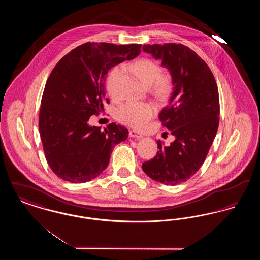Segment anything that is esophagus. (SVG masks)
<instances>
[{
  "mask_svg": "<svg viewBox=\"0 0 260 260\" xmlns=\"http://www.w3.org/2000/svg\"><path fill=\"white\" fill-rule=\"evenodd\" d=\"M128 136H129V137H132V138H136V139H139V138H141V137H142V136H141L140 134H138V133L136 132V131H129Z\"/></svg>",
  "mask_w": 260,
  "mask_h": 260,
  "instance_id": "34e87169",
  "label": "esophagus"
}]
</instances>
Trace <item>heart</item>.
Returning <instances> with one entry per match:
<instances>
[{"mask_svg":"<svg viewBox=\"0 0 260 260\" xmlns=\"http://www.w3.org/2000/svg\"><path fill=\"white\" fill-rule=\"evenodd\" d=\"M124 68H128L143 86H152V92L158 98H165L172 88V77L169 74H161V66L157 62L143 58L136 60L129 66H124ZM121 76V68L115 67L107 77L106 87L111 96L116 95ZM156 111V107L152 103L127 101L117 109L116 118L124 124L140 128L155 116Z\"/></svg>","mask_w":260,"mask_h":260,"instance_id":"1","label":"heart"}]
</instances>
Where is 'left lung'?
<instances>
[{
  "instance_id": "8db88e82",
  "label": "left lung",
  "mask_w": 260,
  "mask_h": 260,
  "mask_svg": "<svg viewBox=\"0 0 260 260\" xmlns=\"http://www.w3.org/2000/svg\"><path fill=\"white\" fill-rule=\"evenodd\" d=\"M172 76L173 91L159 118L174 140L158 141L156 156L142 164L150 178L166 185L185 182L204 164L219 124V96L209 66L181 44L144 45Z\"/></svg>"
}]
</instances>
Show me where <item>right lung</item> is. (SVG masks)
<instances>
[{
	"label": "right lung",
	"mask_w": 260,
	"mask_h": 260,
	"mask_svg": "<svg viewBox=\"0 0 260 260\" xmlns=\"http://www.w3.org/2000/svg\"><path fill=\"white\" fill-rule=\"evenodd\" d=\"M141 45L86 43L64 55L46 83L39 131L51 171L65 181L83 183L107 168L112 149L126 140L127 129L108 124L102 132L88 119L103 109L108 71L140 53Z\"/></svg>",
	"instance_id": "1"
}]
</instances>
